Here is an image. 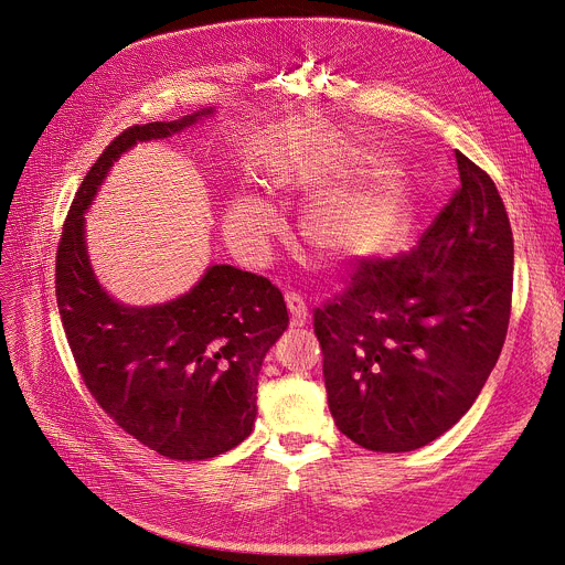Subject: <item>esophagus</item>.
<instances>
[{
  "instance_id": "esophagus-1",
  "label": "esophagus",
  "mask_w": 565,
  "mask_h": 565,
  "mask_svg": "<svg viewBox=\"0 0 565 565\" xmlns=\"http://www.w3.org/2000/svg\"><path fill=\"white\" fill-rule=\"evenodd\" d=\"M286 306L295 327L306 324V320H309V309H306V301L297 292H286Z\"/></svg>"
}]
</instances>
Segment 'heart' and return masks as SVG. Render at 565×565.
I'll return each instance as SVG.
<instances>
[{"mask_svg":"<svg viewBox=\"0 0 565 565\" xmlns=\"http://www.w3.org/2000/svg\"><path fill=\"white\" fill-rule=\"evenodd\" d=\"M290 171H275L270 184L288 186ZM398 189L394 180L383 178L376 184L358 191L322 200L306 218V234L324 249L342 252L374 241L392 221ZM279 230V218L270 204L254 195H238L225 214V234L234 249L249 259H262L268 252L270 236Z\"/></svg>","mask_w":565,"mask_h":565,"instance_id":"b5f03b06","label":"heart"}]
</instances>
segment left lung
Listing matches in <instances>:
<instances>
[{"label":"left lung","instance_id":"8db88e82","mask_svg":"<svg viewBox=\"0 0 565 565\" xmlns=\"http://www.w3.org/2000/svg\"><path fill=\"white\" fill-rule=\"evenodd\" d=\"M455 160L459 186L417 247L353 264L313 311L333 422L367 450H415L452 428L507 338L509 216L489 173L459 150Z\"/></svg>","mask_w":565,"mask_h":565}]
</instances>
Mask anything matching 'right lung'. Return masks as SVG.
Wrapping results in <instances>:
<instances>
[{"label": "right lung", "mask_w": 565, "mask_h": 565, "mask_svg": "<svg viewBox=\"0 0 565 565\" xmlns=\"http://www.w3.org/2000/svg\"><path fill=\"white\" fill-rule=\"evenodd\" d=\"M204 113L117 135L83 178L56 252L58 311L85 387L128 435L180 461L216 457L252 433L262 363L288 327L284 295L266 277L212 266L164 306H121L94 279L83 212L124 150Z\"/></svg>", "instance_id": "obj_1"}]
</instances>
